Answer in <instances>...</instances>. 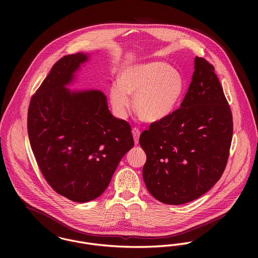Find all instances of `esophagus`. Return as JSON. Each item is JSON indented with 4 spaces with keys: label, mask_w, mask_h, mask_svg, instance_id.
Listing matches in <instances>:
<instances>
[{
    "label": "esophagus",
    "mask_w": 258,
    "mask_h": 258,
    "mask_svg": "<svg viewBox=\"0 0 258 258\" xmlns=\"http://www.w3.org/2000/svg\"><path fill=\"white\" fill-rule=\"evenodd\" d=\"M132 134L134 137V142L135 144L139 143V137H140V130L138 128H133L132 129Z\"/></svg>",
    "instance_id": "34e87169"
}]
</instances>
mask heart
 <instances>
[{
    "label": "heart",
    "instance_id": "1",
    "mask_svg": "<svg viewBox=\"0 0 258 258\" xmlns=\"http://www.w3.org/2000/svg\"><path fill=\"white\" fill-rule=\"evenodd\" d=\"M184 89L182 75L163 61L132 64L124 68L119 82H114L109 98L114 113L125 118L130 107L128 95L133 97V108L148 123L167 117L177 104Z\"/></svg>",
    "mask_w": 258,
    "mask_h": 258
}]
</instances>
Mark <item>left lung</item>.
<instances>
[{
  "label": "left lung",
  "instance_id": "1",
  "mask_svg": "<svg viewBox=\"0 0 258 258\" xmlns=\"http://www.w3.org/2000/svg\"><path fill=\"white\" fill-rule=\"evenodd\" d=\"M232 132V114L215 68L196 56L181 107L153 122L140 136L147 155L143 179L149 192L167 205L206 194L225 169Z\"/></svg>",
  "mask_w": 258,
  "mask_h": 258
}]
</instances>
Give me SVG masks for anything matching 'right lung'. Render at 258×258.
Masks as SVG:
<instances>
[{"label":"right lung","instance_id":"1","mask_svg":"<svg viewBox=\"0 0 258 258\" xmlns=\"http://www.w3.org/2000/svg\"><path fill=\"white\" fill-rule=\"evenodd\" d=\"M87 59L78 52L57 60L28 111L29 139L41 174L57 194L77 203L98 198L134 146L131 126L111 114L103 92L66 87Z\"/></svg>","mask_w":258,"mask_h":258}]
</instances>
